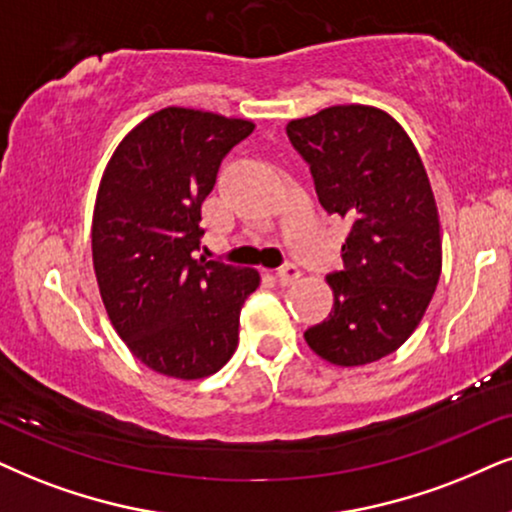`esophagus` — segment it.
Listing matches in <instances>:
<instances>
[{
  "mask_svg": "<svg viewBox=\"0 0 512 512\" xmlns=\"http://www.w3.org/2000/svg\"><path fill=\"white\" fill-rule=\"evenodd\" d=\"M300 267H297V264H293V262H288V264H283L281 269L276 271V276H278V281L283 283V286H290V283H295L297 278H300Z\"/></svg>",
  "mask_w": 512,
  "mask_h": 512,
  "instance_id": "34e87169",
  "label": "esophagus"
}]
</instances>
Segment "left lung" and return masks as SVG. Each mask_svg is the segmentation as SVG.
Returning a JSON list of instances; mask_svg holds the SVG:
<instances>
[{"instance_id": "8db88e82", "label": "left lung", "mask_w": 512, "mask_h": 512, "mask_svg": "<svg viewBox=\"0 0 512 512\" xmlns=\"http://www.w3.org/2000/svg\"><path fill=\"white\" fill-rule=\"evenodd\" d=\"M288 139L312 170L328 215L352 222L342 262L326 278L328 319L304 340L335 366H364L409 340L442 274L437 203L423 160L392 115L331 106L290 120Z\"/></svg>"}]
</instances>
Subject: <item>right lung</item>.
Returning <instances> with one entry per match:
<instances>
[{"label":"right lung","mask_w":512,"mask_h":512,"mask_svg":"<svg viewBox=\"0 0 512 512\" xmlns=\"http://www.w3.org/2000/svg\"><path fill=\"white\" fill-rule=\"evenodd\" d=\"M250 120L163 108L108 160L92 222L103 307L129 352L155 373L198 380L238 347V316L260 274L198 257L200 208Z\"/></svg>","instance_id":"obj_1"}]
</instances>
